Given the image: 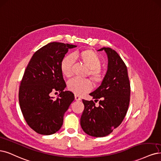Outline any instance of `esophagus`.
<instances>
[{
  "mask_svg": "<svg viewBox=\"0 0 161 161\" xmlns=\"http://www.w3.org/2000/svg\"><path fill=\"white\" fill-rule=\"evenodd\" d=\"M75 98L76 101H80V100H81V98H80L79 96L76 95H75Z\"/></svg>",
  "mask_w": 161,
  "mask_h": 161,
  "instance_id": "1",
  "label": "esophagus"
}]
</instances>
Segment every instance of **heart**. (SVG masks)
<instances>
[{"label":"heart","mask_w":161,"mask_h":161,"mask_svg":"<svg viewBox=\"0 0 161 161\" xmlns=\"http://www.w3.org/2000/svg\"><path fill=\"white\" fill-rule=\"evenodd\" d=\"M77 55V54H76ZM81 61L88 68V75L95 83H98L102 80L103 73L101 69V59L95 51L92 50H86L81 51L79 54ZM74 54H69L64 56L60 62V70L64 76L69 77L73 74V64L75 62ZM69 89L76 94L81 95L92 88V82L88 79H81L78 77L70 79L67 82Z\"/></svg>","instance_id":"obj_1"}]
</instances>
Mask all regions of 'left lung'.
I'll list each match as a JSON object with an SVG mask.
<instances>
[{
  "label": "left lung",
  "mask_w": 161,
  "mask_h": 161,
  "mask_svg": "<svg viewBox=\"0 0 161 161\" xmlns=\"http://www.w3.org/2000/svg\"><path fill=\"white\" fill-rule=\"evenodd\" d=\"M108 57V70L100 85L89 95L95 99L86 101L80 125L87 135L103 137L111 133L123 122L130 103V86L126 66L112 48L103 47ZM99 102L96 107L95 103Z\"/></svg>",
  "instance_id": "1"
}]
</instances>
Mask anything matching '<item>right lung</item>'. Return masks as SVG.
Listing matches in <instances>:
<instances>
[{
    "instance_id": "add662e5",
    "label": "right lung",
    "mask_w": 161,
    "mask_h": 161,
    "mask_svg": "<svg viewBox=\"0 0 161 161\" xmlns=\"http://www.w3.org/2000/svg\"><path fill=\"white\" fill-rule=\"evenodd\" d=\"M76 45L53 42L35 53L28 64L19 92L20 107L31 128L37 133L50 135L63 125V116L75 99L74 94L64 91L66 83L60 62L69 48ZM58 91L57 99L50 96Z\"/></svg>"
}]
</instances>
